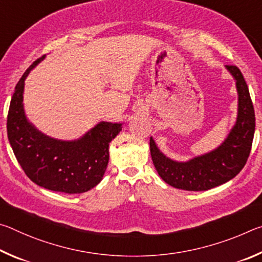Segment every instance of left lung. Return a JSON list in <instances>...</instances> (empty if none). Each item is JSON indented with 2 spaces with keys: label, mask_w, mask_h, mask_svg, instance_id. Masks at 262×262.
<instances>
[{
  "label": "left lung",
  "mask_w": 262,
  "mask_h": 262,
  "mask_svg": "<svg viewBox=\"0 0 262 262\" xmlns=\"http://www.w3.org/2000/svg\"><path fill=\"white\" fill-rule=\"evenodd\" d=\"M236 81L238 92L237 120L227 139L212 151L187 162L166 157L150 137V154L161 178L172 187L185 190H207L234 178L250 156L255 130L254 107L241 70L225 66Z\"/></svg>",
  "instance_id": "left-lung-1"
}]
</instances>
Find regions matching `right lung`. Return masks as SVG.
<instances>
[{"instance_id":"1","label":"right lung","mask_w":262,"mask_h":262,"mask_svg":"<svg viewBox=\"0 0 262 262\" xmlns=\"http://www.w3.org/2000/svg\"><path fill=\"white\" fill-rule=\"evenodd\" d=\"M43 57L34 61L17 83L9 107L8 139L25 174L41 187L67 194L88 192L98 185L107 167L108 145L122 123L101 121L81 139L62 141L39 132L25 115V78Z\"/></svg>"}]
</instances>
